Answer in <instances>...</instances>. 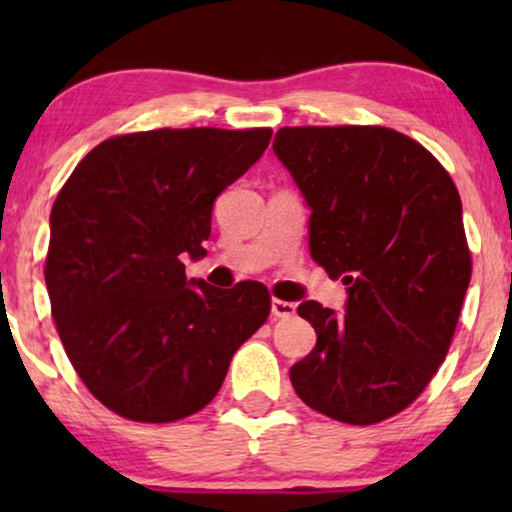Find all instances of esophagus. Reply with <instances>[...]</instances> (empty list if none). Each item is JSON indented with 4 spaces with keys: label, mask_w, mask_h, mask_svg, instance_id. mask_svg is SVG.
I'll list each match as a JSON object with an SVG mask.
<instances>
[{
    "label": "esophagus",
    "mask_w": 512,
    "mask_h": 512,
    "mask_svg": "<svg viewBox=\"0 0 512 512\" xmlns=\"http://www.w3.org/2000/svg\"><path fill=\"white\" fill-rule=\"evenodd\" d=\"M270 310H272V317H277V319H289V317H293V314H296V305L286 303V300L272 298Z\"/></svg>",
    "instance_id": "obj_1"
}]
</instances>
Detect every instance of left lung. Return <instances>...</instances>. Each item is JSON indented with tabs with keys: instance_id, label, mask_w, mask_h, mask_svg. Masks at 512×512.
Returning a JSON list of instances; mask_svg holds the SVG:
<instances>
[{
	"instance_id": "8db88e82",
	"label": "left lung",
	"mask_w": 512,
	"mask_h": 512,
	"mask_svg": "<svg viewBox=\"0 0 512 512\" xmlns=\"http://www.w3.org/2000/svg\"><path fill=\"white\" fill-rule=\"evenodd\" d=\"M272 149L312 212V258L347 286L345 314L298 305L317 345L291 366L293 389L345 424L394 417L443 363L471 282L457 186L380 125L282 128Z\"/></svg>"
}]
</instances>
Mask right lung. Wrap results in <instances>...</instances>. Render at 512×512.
I'll list each match as a JSON object with an SVG mask.
<instances>
[{"instance_id":"1","label":"right lung","mask_w":512,"mask_h":512,"mask_svg":"<svg viewBox=\"0 0 512 512\" xmlns=\"http://www.w3.org/2000/svg\"><path fill=\"white\" fill-rule=\"evenodd\" d=\"M270 128L149 130L111 137L76 165L51 209L46 289L72 366L132 422L205 408L230 359L270 314L261 282L186 279L207 254L214 200L242 177Z\"/></svg>"}]
</instances>
